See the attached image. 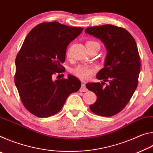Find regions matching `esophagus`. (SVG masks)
<instances>
[{"label":"esophagus","instance_id":"esophagus-1","mask_svg":"<svg viewBox=\"0 0 153 153\" xmlns=\"http://www.w3.org/2000/svg\"><path fill=\"white\" fill-rule=\"evenodd\" d=\"M82 85L81 88H80V92H86L88 91V89L86 88V86H85V84H86V81H84V80H82Z\"/></svg>","mask_w":153,"mask_h":153}]
</instances>
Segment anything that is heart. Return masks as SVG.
Listing matches in <instances>:
<instances>
[{
    "label": "heart",
    "mask_w": 153,
    "mask_h": 153,
    "mask_svg": "<svg viewBox=\"0 0 153 153\" xmlns=\"http://www.w3.org/2000/svg\"><path fill=\"white\" fill-rule=\"evenodd\" d=\"M94 44H98V43L95 42V41L89 40L88 41V42H86V45H94ZM67 56L69 55V51L67 52ZM93 72H94V69H93L92 67H88L86 65H79L78 67H76V68L73 69V70H72V74H73L74 76H76V77L82 79H88L89 77H91V76L93 74Z\"/></svg>",
    "instance_id": "obj_1"
}]
</instances>
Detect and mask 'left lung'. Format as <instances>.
<instances>
[{
  "label": "left lung",
  "mask_w": 153,
  "mask_h": 153,
  "mask_svg": "<svg viewBox=\"0 0 153 153\" xmlns=\"http://www.w3.org/2000/svg\"><path fill=\"white\" fill-rule=\"evenodd\" d=\"M85 33L99 39L107 49L104 67L97 75L103 82L86 84L97 97L90 108L97 115L111 117L123 110L138 86L140 71L138 47L128 31L113 25L88 27ZM105 81L109 83L103 87Z\"/></svg>",
  "instance_id": "1"
}]
</instances>
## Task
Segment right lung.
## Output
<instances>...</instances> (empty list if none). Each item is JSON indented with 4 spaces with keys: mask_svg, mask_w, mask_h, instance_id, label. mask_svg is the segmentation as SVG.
Listing matches in <instances>:
<instances>
[{
    "mask_svg": "<svg viewBox=\"0 0 153 153\" xmlns=\"http://www.w3.org/2000/svg\"><path fill=\"white\" fill-rule=\"evenodd\" d=\"M82 27H69L53 22L34 27L25 38L15 59V83L24 107L39 117H48L60 111L67 98L81 87L72 75L53 79L63 72L67 46Z\"/></svg>",
    "mask_w": 153,
    "mask_h": 153,
    "instance_id": "obj_1",
    "label": "right lung"
}]
</instances>
